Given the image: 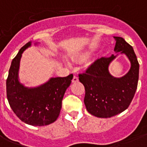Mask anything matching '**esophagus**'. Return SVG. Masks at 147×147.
<instances>
[{"instance_id":"esophagus-1","label":"esophagus","mask_w":147,"mask_h":147,"mask_svg":"<svg viewBox=\"0 0 147 147\" xmlns=\"http://www.w3.org/2000/svg\"><path fill=\"white\" fill-rule=\"evenodd\" d=\"M71 82H73V83L77 82H78V77H77V76H74V77H73V78H72V80H71Z\"/></svg>"}]
</instances>
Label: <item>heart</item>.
Masks as SVG:
<instances>
[{"instance_id":"obj_1","label":"heart","mask_w":147,"mask_h":147,"mask_svg":"<svg viewBox=\"0 0 147 147\" xmlns=\"http://www.w3.org/2000/svg\"><path fill=\"white\" fill-rule=\"evenodd\" d=\"M88 53H82L80 55H79V59H80L81 60H85L88 57Z\"/></svg>"}]
</instances>
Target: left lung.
<instances>
[{
  "label": "left lung",
  "mask_w": 147,
  "mask_h": 147,
  "mask_svg": "<svg viewBox=\"0 0 147 147\" xmlns=\"http://www.w3.org/2000/svg\"><path fill=\"white\" fill-rule=\"evenodd\" d=\"M116 40L114 51L123 53L130 62V69L125 76L115 78L108 67L117 55L102 57L92 63L85 73L79 74V81L85 86V102L90 114L107 118L125 111L132 101L139 79V62L133 47L122 37Z\"/></svg>",
  "instance_id": "obj_1"
}]
</instances>
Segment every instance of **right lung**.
Returning <instances> with one entry per match:
<instances>
[{"mask_svg": "<svg viewBox=\"0 0 147 147\" xmlns=\"http://www.w3.org/2000/svg\"><path fill=\"white\" fill-rule=\"evenodd\" d=\"M30 46L31 42L24 45L12 60L6 82L7 98L13 111L23 122L32 126L49 125L59 115L62 98L73 75L51 78L38 87L24 86L18 79L20 62L22 53Z\"/></svg>", "mask_w": 147, "mask_h": 147, "instance_id": "right-lung-1", "label": "right lung"}]
</instances>
